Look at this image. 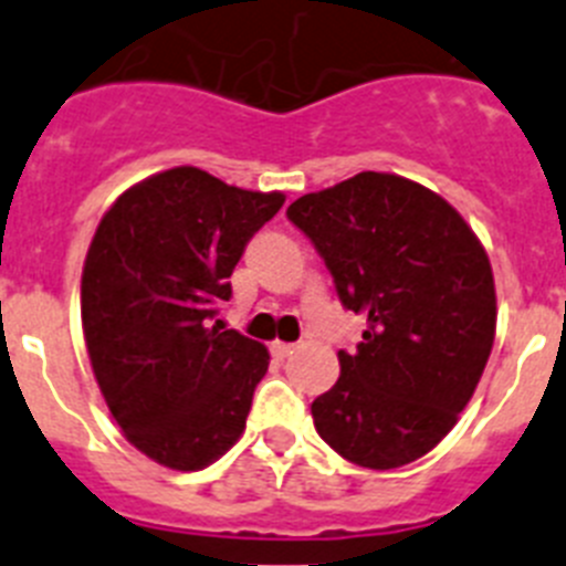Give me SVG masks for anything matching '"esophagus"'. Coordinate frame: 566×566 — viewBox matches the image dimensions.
<instances>
[{"mask_svg": "<svg viewBox=\"0 0 566 566\" xmlns=\"http://www.w3.org/2000/svg\"><path fill=\"white\" fill-rule=\"evenodd\" d=\"M294 348H297V345H292V343H272V357L286 359V357H292Z\"/></svg>", "mask_w": 566, "mask_h": 566, "instance_id": "34e87169", "label": "esophagus"}]
</instances>
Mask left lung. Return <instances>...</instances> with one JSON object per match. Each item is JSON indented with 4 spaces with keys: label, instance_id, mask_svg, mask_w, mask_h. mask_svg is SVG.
Returning a JSON list of instances; mask_svg holds the SVG:
<instances>
[{
    "label": "left lung",
    "instance_id": "obj_1",
    "mask_svg": "<svg viewBox=\"0 0 566 566\" xmlns=\"http://www.w3.org/2000/svg\"><path fill=\"white\" fill-rule=\"evenodd\" d=\"M326 260L339 300L368 319L314 428L359 468L433 451L470 402L496 337L484 247L451 203L391 172H359L286 209Z\"/></svg>",
    "mask_w": 566,
    "mask_h": 566
}]
</instances>
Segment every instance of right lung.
<instances>
[{
    "label": "right lung",
    "instance_id": "1",
    "mask_svg": "<svg viewBox=\"0 0 566 566\" xmlns=\"http://www.w3.org/2000/svg\"><path fill=\"white\" fill-rule=\"evenodd\" d=\"M283 201L175 167L118 195L93 234L82 272L90 365L127 442L164 468H207L247 428L269 352L212 317Z\"/></svg>",
    "mask_w": 566,
    "mask_h": 566
}]
</instances>
